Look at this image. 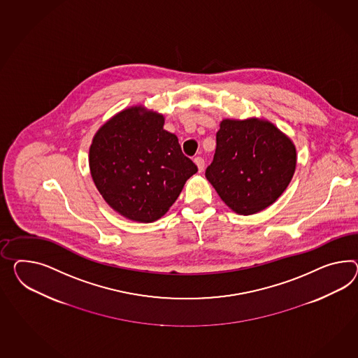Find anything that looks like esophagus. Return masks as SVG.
<instances>
[{
	"mask_svg": "<svg viewBox=\"0 0 358 358\" xmlns=\"http://www.w3.org/2000/svg\"><path fill=\"white\" fill-rule=\"evenodd\" d=\"M193 161H194V164H196L197 167H199V171L201 173L202 170H203V167H205V161H203V158H201V157H196Z\"/></svg>",
	"mask_w": 358,
	"mask_h": 358,
	"instance_id": "34e87169",
	"label": "esophagus"
}]
</instances>
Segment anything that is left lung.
Instances as JSON below:
<instances>
[{"label": "left lung", "mask_w": 358, "mask_h": 358, "mask_svg": "<svg viewBox=\"0 0 358 358\" xmlns=\"http://www.w3.org/2000/svg\"><path fill=\"white\" fill-rule=\"evenodd\" d=\"M296 164L294 141L270 120L226 118L220 120L215 155L205 176L231 210L252 215L282 196Z\"/></svg>", "instance_id": "8db88e82"}]
</instances>
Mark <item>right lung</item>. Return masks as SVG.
<instances>
[{"instance_id": "obj_1", "label": "right lung", "mask_w": 358, "mask_h": 358, "mask_svg": "<svg viewBox=\"0 0 358 358\" xmlns=\"http://www.w3.org/2000/svg\"><path fill=\"white\" fill-rule=\"evenodd\" d=\"M165 117L144 105L102 124L90 147V170L102 199L122 217L152 223L176 201L197 166L185 157Z\"/></svg>"}]
</instances>
